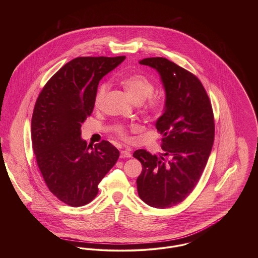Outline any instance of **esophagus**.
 <instances>
[{"label": "esophagus", "instance_id": "34e87169", "mask_svg": "<svg viewBox=\"0 0 258 258\" xmlns=\"http://www.w3.org/2000/svg\"><path fill=\"white\" fill-rule=\"evenodd\" d=\"M120 158H131V153L129 152V150H122L120 152Z\"/></svg>", "mask_w": 258, "mask_h": 258}]
</instances>
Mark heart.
<instances>
[{
  "mask_svg": "<svg viewBox=\"0 0 258 258\" xmlns=\"http://www.w3.org/2000/svg\"><path fill=\"white\" fill-rule=\"evenodd\" d=\"M120 83L133 102L142 104V112L148 116L158 117L165 110L166 98L163 95L153 94L155 84L147 76L140 74L124 75L120 79ZM107 90V83H101L98 86L94 97V106L96 108L101 106ZM114 132L123 139H127L128 137V130L124 125H115Z\"/></svg>",
  "mask_w": 258,
  "mask_h": 258,
  "instance_id": "1",
  "label": "heart"
}]
</instances>
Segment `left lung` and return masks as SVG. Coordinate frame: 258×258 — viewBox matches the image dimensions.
<instances>
[{"instance_id": "left-lung-1", "label": "left lung", "mask_w": 258, "mask_h": 258, "mask_svg": "<svg viewBox=\"0 0 258 258\" xmlns=\"http://www.w3.org/2000/svg\"><path fill=\"white\" fill-rule=\"evenodd\" d=\"M140 64L161 75L166 107L156 123L164 153L158 157L139 149L133 154L143 167L137 189L150 207L167 209L185 200L206 168L215 140L214 112L195 74L164 57H148Z\"/></svg>"}]
</instances>
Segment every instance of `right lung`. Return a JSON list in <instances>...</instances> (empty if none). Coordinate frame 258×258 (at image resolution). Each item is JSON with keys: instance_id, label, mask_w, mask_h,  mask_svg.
Returning <instances> with one entry per match:
<instances>
[{"instance_id": "1", "label": "right lung", "mask_w": 258, "mask_h": 258, "mask_svg": "<svg viewBox=\"0 0 258 258\" xmlns=\"http://www.w3.org/2000/svg\"><path fill=\"white\" fill-rule=\"evenodd\" d=\"M125 56H80L45 83L32 117V142L48 189L71 207L89 204L98 184L119 158L108 141L91 147L80 138L81 123L91 115L99 80Z\"/></svg>"}]
</instances>
